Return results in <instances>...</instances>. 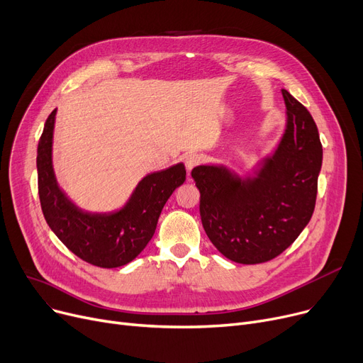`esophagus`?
Wrapping results in <instances>:
<instances>
[{"instance_id": "34e87169", "label": "esophagus", "mask_w": 363, "mask_h": 363, "mask_svg": "<svg viewBox=\"0 0 363 363\" xmlns=\"http://www.w3.org/2000/svg\"><path fill=\"white\" fill-rule=\"evenodd\" d=\"M184 163H185L186 170L191 172L196 166H199L201 163V156H199V155H186L185 159H184Z\"/></svg>"}]
</instances>
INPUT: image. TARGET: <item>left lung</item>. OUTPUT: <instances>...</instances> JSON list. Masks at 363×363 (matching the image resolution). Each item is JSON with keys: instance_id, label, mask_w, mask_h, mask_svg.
<instances>
[{"instance_id": "left-lung-1", "label": "left lung", "mask_w": 363, "mask_h": 363, "mask_svg": "<svg viewBox=\"0 0 363 363\" xmlns=\"http://www.w3.org/2000/svg\"><path fill=\"white\" fill-rule=\"evenodd\" d=\"M287 129L256 178L241 181L218 166H197L204 231L230 260L256 264L275 259L296 241L313 215L322 144L312 114L282 89Z\"/></svg>"}]
</instances>
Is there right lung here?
<instances>
[{
    "label": "right lung",
    "mask_w": 363,
    "mask_h": 363,
    "mask_svg": "<svg viewBox=\"0 0 363 363\" xmlns=\"http://www.w3.org/2000/svg\"><path fill=\"white\" fill-rule=\"evenodd\" d=\"M55 110L38 143V194L52 233L79 259L100 268H118L135 259L156 231L162 208L185 181L182 163L147 175L129 203L111 215H89L74 207L57 186L51 145Z\"/></svg>",
    "instance_id": "obj_1"
}]
</instances>
